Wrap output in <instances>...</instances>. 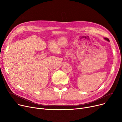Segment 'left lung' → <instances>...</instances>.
I'll use <instances>...</instances> for the list:
<instances>
[{"label":"left lung","instance_id":"8db88e82","mask_svg":"<svg viewBox=\"0 0 122 122\" xmlns=\"http://www.w3.org/2000/svg\"><path fill=\"white\" fill-rule=\"evenodd\" d=\"M104 39H105V40H106V41H109V39H108V38H107V37L105 38H104Z\"/></svg>","mask_w":122,"mask_h":122}]
</instances>
